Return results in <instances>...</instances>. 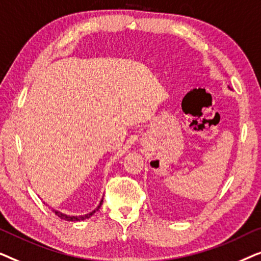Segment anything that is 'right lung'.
<instances>
[{"instance_id": "right-lung-1", "label": "right lung", "mask_w": 261, "mask_h": 261, "mask_svg": "<svg viewBox=\"0 0 261 261\" xmlns=\"http://www.w3.org/2000/svg\"><path fill=\"white\" fill-rule=\"evenodd\" d=\"M102 203H103V199L101 201V203H99L98 204V206L97 208H96L94 212H91V213H89V214H85V215H81V216H71V215H66V214H63V213H60V212H58V210H53V212L56 213V215L58 216V217H60V219L62 220H65V221H74V222H76V221H84V220H87V219H89V217H91L92 215H94V214L97 212V210L99 209V206L102 205Z\"/></svg>"}]
</instances>
